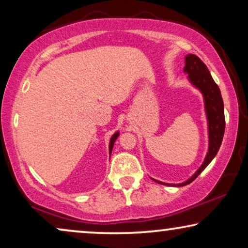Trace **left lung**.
Returning a JSON list of instances; mask_svg holds the SVG:
<instances>
[{
	"label": "left lung",
	"mask_w": 248,
	"mask_h": 248,
	"mask_svg": "<svg viewBox=\"0 0 248 248\" xmlns=\"http://www.w3.org/2000/svg\"><path fill=\"white\" fill-rule=\"evenodd\" d=\"M184 73L187 74L189 83L195 89H198L202 93L203 101H204V111L208 122V137H209V148L204 161L200 166V168L189 177L187 181L179 183V184H169L157 179L151 178L152 181L157 182L158 184L176 186L181 187L192 183L201 172L204 170L206 166L213 160L216 155L218 154L220 145H221L223 133H225V111H223V100L220 93L219 87L217 86L215 80L212 79L211 73L204 63L196 55L188 54L185 56Z\"/></svg>",
	"instance_id": "left-lung-1"
}]
</instances>
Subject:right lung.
Segmentation results:
<instances>
[{
  "label": "right lung",
  "mask_w": 248,
  "mask_h": 248,
  "mask_svg": "<svg viewBox=\"0 0 248 248\" xmlns=\"http://www.w3.org/2000/svg\"><path fill=\"white\" fill-rule=\"evenodd\" d=\"M120 137V131H117V132H115V133L111 135V138H110V141H109V147H108V149H109V155H111V151H113V147H114V143H115V141H116V139Z\"/></svg>",
  "instance_id": "obj_1"
}]
</instances>
